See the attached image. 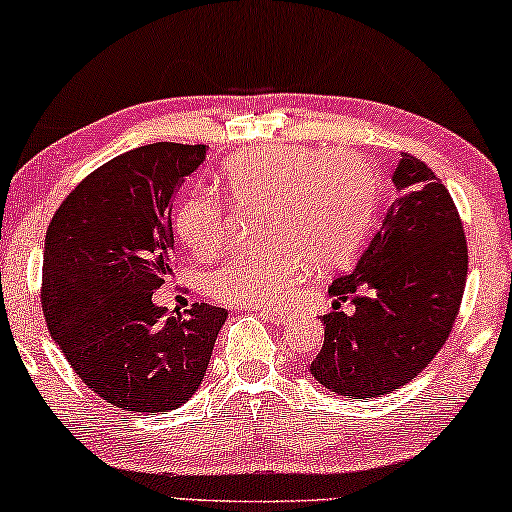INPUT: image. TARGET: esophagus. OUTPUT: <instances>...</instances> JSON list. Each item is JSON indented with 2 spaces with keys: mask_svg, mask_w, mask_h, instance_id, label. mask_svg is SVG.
Returning <instances> with one entry per match:
<instances>
[{
  "mask_svg": "<svg viewBox=\"0 0 512 512\" xmlns=\"http://www.w3.org/2000/svg\"><path fill=\"white\" fill-rule=\"evenodd\" d=\"M250 312H257L260 316H267L271 321H283L286 319V312H283L281 307H257V309H250Z\"/></svg>",
  "mask_w": 512,
  "mask_h": 512,
  "instance_id": "34e87169",
  "label": "esophagus"
}]
</instances>
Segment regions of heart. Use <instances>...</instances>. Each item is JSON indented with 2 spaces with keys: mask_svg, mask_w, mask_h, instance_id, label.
Masks as SVG:
<instances>
[{
  "mask_svg": "<svg viewBox=\"0 0 512 512\" xmlns=\"http://www.w3.org/2000/svg\"><path fill=\"white\" fill-rule=\"evenodd\" d=\"M224 184L236 210L262 208L264 245L236 252L208 274V290L243 307H271L293 293L304 257L314 267L345 262L375 212V177L359 155L309 146H269L231 158ZM174 231L196 257L222 248L229 212L208 191L177 205Z\"/></svg>",
  "mask_w": 512,
  "mask_h": 512,
  "instance_id": "b5f03b06",
  "label": "heart"
}]
</instances>
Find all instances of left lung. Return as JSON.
I'll return each instance as SVG.
<instances>
[{
  "mask_svg": "<svg viewBox=\"0 0 512 512\" xmlns=\"http://www.w3.org/2000/svg\"><path fill=\"white\" fill-rule=\"evenodd\" d=\"M397 198L357 267L328 288L323 347L309 366L347 399H371L406 385L449 338L468 276V243L446 186L423 160L401 155ZM353 304L342 313L339 304Z\"/></svg>",
  "mask_w": 512,
  "mask_h": 512,
  "instance_id": "8db88e82",
  "label": "left lung"
}]
</instances>
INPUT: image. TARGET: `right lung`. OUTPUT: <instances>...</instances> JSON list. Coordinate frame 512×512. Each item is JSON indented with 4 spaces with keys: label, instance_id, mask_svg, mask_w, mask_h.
<instances>
[{
    "label": "right lung",
    "instance_id": "obj_1",
    "mask_svg": "<svg viewBox=\"0 0 512 512\" xmlns=\"http://www.w3.org/2000/svg\"><path fill=\"white\" fill-rule=\"evenodd\" d=\"M205 146H139L63 200L44 238L42 309L82 383L122 411L179 409L203 383L229 312L196 302L167 316L153 290L172 274V205Z\"/></svg>",
    "mask_w": 512,
    "mask_h": 512
}]
</instances>
